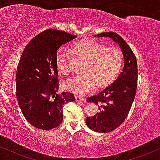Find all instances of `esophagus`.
Returning a JSON list of instances; mask_svg holds the SVG:
<instances>
[{"mask_svg": "<svg viewBox=\"0 0 160 160\" xmlns=\"http://www.w3.org/2000/svg\"><path fill=\"white\" fill-rule=\"evenodd\" d=\"M75 99H76V102H85V98H82V97H81V96H78V95H76V96H75Z\"/></svg>", "mask_w": 160, "mask_h": 160, "instance_id": "obj_1", "label": "esophagus"}]
</instances>
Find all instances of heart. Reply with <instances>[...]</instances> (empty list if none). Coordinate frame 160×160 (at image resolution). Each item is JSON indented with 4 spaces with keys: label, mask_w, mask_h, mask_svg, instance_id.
Instances as JSON below:
<instances>
[{
    "label": "heart",
    "mask_w": 160,
    "mask_h": 160,
    "mask_svg": "<svg viewBox=\"0 0 160 160\" xmlns=\"http://www.w3.org/2000/svg\"><path fill=\"white\" fill-rule=\"evenodd\" d=\"M75 52L86 60L83 75L78 76L64 82L66 90L77 95H83L98 88L108 86L117 78L122 65V54L115 47H106L93 39H83L74 46ZM70 54L65 47L58 50L56 64L58 72L64 75L71 73Z\"/></svg>",
    "instance_id": "1"
}]
</instances>
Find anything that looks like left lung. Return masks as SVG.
I'll list each match as a JSON object with an SVG mask.
<instances>
[{"instance_id": "left-lung-1", "label": "left lung", "mask_w": 160, "mask_h": 160, "mask_svg": "<svg viewBox=\"0 0 160 160\" xmlns=\"http://www.w3.org/2000/svg\"><path fill=\"white\" fill-rule=\"evenodd\" d=\"M94 37L111 38L120 47L124 58L123 68L118 78L98 94L86 99L87 102L98 104L99 110L93 117H86V125L93 131L105 133L120 126L130 111L137 89V61L129 46L117 33L103 32Z\"/></svg>"}]
</instances>
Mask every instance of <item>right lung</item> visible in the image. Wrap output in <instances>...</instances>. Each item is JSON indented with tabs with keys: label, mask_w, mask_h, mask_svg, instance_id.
<instances>
[{
	"label": "right lung",
	"mask_w": 160,
	"mask_h": 160,
	"mask_svg": "<svg viewBox=\"0 0 160 160\" xmlns=\"http://www.w3.org/2000/svg\"><path fill=\"white\" fill-rule=\"evenodd\" d=\"M76 38L64 31L48 29L34 37L22 54L16 71V97L25 118L37 128L59 126L64 104L75 101L72 93H58L56 58L58 48Z\"/></svg>",
	"instance_id": "add662e5"
}]
</instances>
